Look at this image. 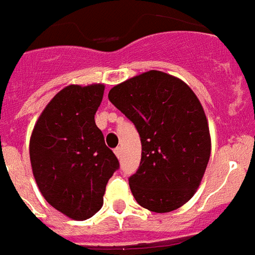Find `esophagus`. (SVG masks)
I'll list each match as a JSON object with an SVG mask.
<instances>
[{"label": "esophagus", "instance_id": "1", "mask_svg": "<svg viewBox=\"0 0 255 255\" xmlns=\"http://www.w3.org/2000/svg\"><path fill=\"white\" fill-rule=\"evenodd\" d=\"M115 154L117 156V158H121V154H123V148H121V147H117V148H115Z\"/></svg>", "mask_w": 255, "mask_h": 255}]
</instances>
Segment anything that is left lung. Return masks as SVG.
Returning <instances> with one entry per match:
<instances>
[{
	"mask_svg": "<svg viewBox=\"0 0 255 255\" xmlns=\"http://www.w3.org/2000/svg\"><path fill=\"white\" fill-rule=\"evenodd\" d=\"M108 99L140 136V165L129 178L136 202L154 213L180 208L210 157L208 120L195 93L179 78L149 71L111 89Z\"/></svg>",
	"mask_w": 255,
	"mask_h": 255,
	"instance_id": "left-lung-1",
	"label": "left lung"
}]
</instances>
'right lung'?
I'll return each mask as SVG.
<instances>
[{"label":"right lung","mask_w":255,"mask_h":255,"mask_svg":"<svg viewBox=\"0 0 255 255\" xmlns=\"http://www.w3.org/2000/svg\"><path fill=\"white\" fill-rule=\"evenodd\" d=\"M103 93L101 84L64 88L41 113L30 136V164L41 193L77 221L102 208L107 183L120 167L95 125Z\"/></svg>","instance_id":"1"}]
</instances>
